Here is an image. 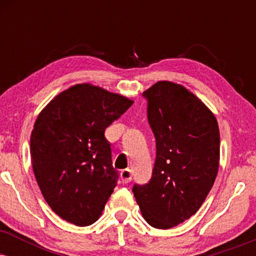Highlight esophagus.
Wrapping results in <instances>:
<instances>
[{
    "label": "esophagus",
    "instance_id": "34e87169",
    "mask_svg": "<svg viewBox=\"0 0 256 256\" xmlns=\"http://www.w3.org/2000/svg\"><path fill=\"white\" fill-rule=\"evenodd\" d=\"M120 178H122V183H125V184L130 183L131 179H132V172H131V170H128V168L122 170V171L120 172Z\"/></svg>",
    "mask_w": 256,
    "mask_h": 256
}]
</instances>
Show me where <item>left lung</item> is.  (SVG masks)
Segmentation results:
<instances>
[{
	"label": "left lung",
	"mask_w": 256,
	"mask_h": 256,
	"mask_svg": "<svg viewBox=\"0 0 256 256\" xmlns=\"http://www.w3.org/2000/svg\"><path fill=\"white\" fill-rule=\"evenodd\" d=\"M155 140L152 179L132 192L155 228L177 226L200 210L218 174L220 134L212 110L183 85L160 80L143 92Z\"/></svg>",
	"instance_id": "obj_1"
}]
</instances>
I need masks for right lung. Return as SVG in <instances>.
<instances>
[{"label": "right lung", "instance_id": "right-lung-1", "mask_svg": "<svg viewBox=\"0 0 256 256\" xmlns=\"http://www.w3.org/2000/svg\"><path fill=\"white\" fill-rule=\"evenodd\" d=\"M134 101L90 83L64 90L38 114L31 162L49 207L77 226L95 222L118 180L104 130Z\"/></svg>", "mask_w": 256, "mask_h": 256}]
</instances>
